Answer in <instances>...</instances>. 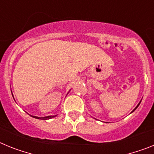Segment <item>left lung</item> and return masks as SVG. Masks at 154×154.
Returning a JSON list of instances; mask_svg holds the SVG:
<instances>
[{
  "label": "left lung",
  "mask_w": 154,
  "mask_h": 154,
  "mask_svg": "<svg viewBox=\"0 0 154 154\" xmlns=\"http://www.w3.org/2000/svg\"><path fill=\"white\" fill-rule=\"evenodd\" d=\"M140 103H141V101H140V103H139V104H138V105H137V106H136V108H135V109H133V111H132V112H133V111H134V110H135V109H137V107H138V106H139V105L140 104Z\"/></svg>",
  "instance_id": "8db88e82"
}]
</instances>
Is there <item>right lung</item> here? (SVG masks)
Wrapping results in <instances>:
<instances>
[{
	"mask_svg": "<svg viewBox=\"0 0 154 154\" xmlns=\"http://www.w3.org/2000/svg\"><path fill=\"white\" fill-rule=\"evenodd\" d=\"M32 117L35 118V119H49L51 118L55 117L56 116H45V117H38V116H31Z\"/></svg>",
	"mask_w": 154,
	"mask_h": 154,
	"instance_id": "right-lung-1",
	"label": "right lung"
}]
</instances>
